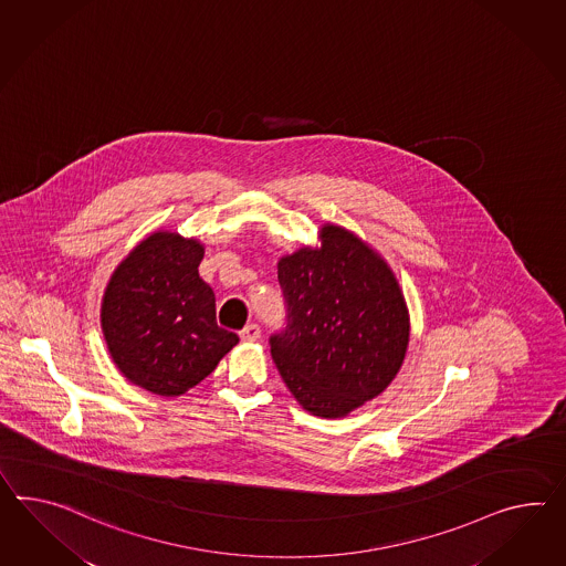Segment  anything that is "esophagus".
Returning <instances> with one entry per match:
<instances>
[{"label": "esophagus", "instance_id": "esophagus-1", "mask_svg": "<svg viewBox=\"0 0 566 566\" xmlns=\"http://www.w3.org/2000/svg\"><path fill=\"white\" fill-rule=\"evenodd\" d=\"M240 338L242 340H247V343H252V340H259L261 338V326L259 324H248L242 328V333H240Z\"/></svg>", "mask_w": 566, "mask_h": 566}]
</instances>
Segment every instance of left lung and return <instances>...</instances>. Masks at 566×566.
Listing matches in <instances>:
<instances>
[{"mask_svg": "<svg viewBox=\"0 0 566 566\" xmlns=\"http://www.w3.org/2000/svg\"><path fill=\"white\" fill-rule=\"evenodd\" d=\"M283 256L287 326L271 336L285 386L307 412L338 419L376 398L405 361L410 318L388 262L340 226Z\"/></svg>", "mask_w": 566, "mask_h": 566, "instance_id": "8db88e82", "label": "left lung"}]
</instances>
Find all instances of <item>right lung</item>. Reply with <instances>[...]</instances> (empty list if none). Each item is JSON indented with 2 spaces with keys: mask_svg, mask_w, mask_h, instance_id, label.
<instances>
[{
  "mask_svg": "<svg viewBox=\"0 0 566 566\" xmlns=\"http://www.w3.org/2000/svg\"><path fill=\"white\" fill-rule=\"evenodd\" d=\"M195 238L154 232L133 248L102 297L101 324L120 374L158 396H180L238 345L219 328L216 295L199 276Z\"/></svg>",
  "mask_w": 566,
  "mask_h": 566,
  "instance_id": "1",
  "label": "right lung"
}]
</instances>
